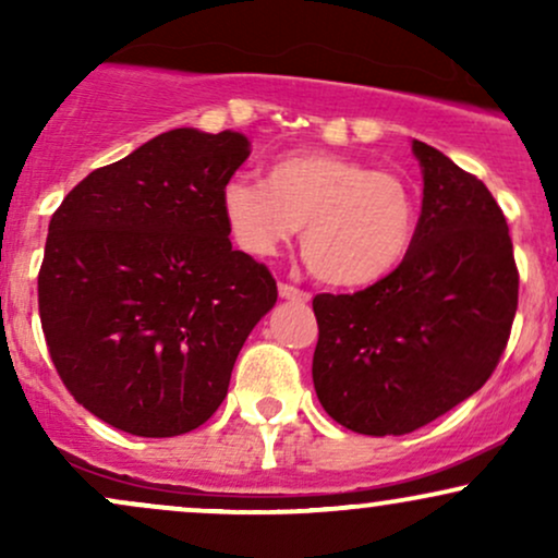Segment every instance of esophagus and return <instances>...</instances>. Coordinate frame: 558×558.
I'll use <instances>...</instances> for the list:
<instances>
[{
  "label": "esophagus",
  "instance_id": "obj_1",
  "mask_svg": "<svg viewBox=\"0 0 558 558\" xmlns=\"http://www.w3.org/2000/svg\"><path fill=\"white\" fill-rule=\"evenodd\" d=\"M278 293H280V299H286V301H299V304H306V301L312 299L306 291H301V288L288 286V283H280V286H278Z\"/></svg>",
  "mask_w": 558,
  "mask_h": 558
}]
</instances>
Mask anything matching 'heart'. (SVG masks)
Instances as JSON below:
<instances>
[{
  "label": "heart",
  "mask_w": 558,
  "mask_h": 558,
  "mask_svg": "<svg viewBox=\"0 0 558 558\" xmlns=\"http://www.w3.org/2000/svg\"><path fill=\"white\" fill-rule=\"evenodd\" d=\"M226 226L243 252L270 257L301 226V254L328 286L383 280L412 252L417 196L401 175L330 151H291L267 181L243 172L220 191Z\"/></svg>",
  "instance_id": "1"
}]
</instances>
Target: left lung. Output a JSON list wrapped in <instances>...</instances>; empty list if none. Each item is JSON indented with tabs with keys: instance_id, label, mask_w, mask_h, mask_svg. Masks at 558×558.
I'll return each instance as SVG.
<instances>
[{
	"instance_id": "1",
	"label": "left lung",
	"mask_w": 558,
	"mask_h": 558,
	"mask_svg": "<svg viewBox=\"0 0 558 558\" xmlns=\"http://www.w3.org/2000/svg\"><path fill=\"white\" fill-rule=\"evenodd\" d=\"M422 215L412 252L356 293H319L312 380L325 412L362 435H407L485 386L517 312L509 226L483 181L412 141Z\"/></svg>"
}]
</instances>
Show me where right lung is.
I'll list each match as a JSON object with an SVG mask.
<instances>
[{"label":"right lung","instance_id":"right-lung-1","mask_svg":"<svg viewBox=\"0 0 558 558\" xmlns=\"http://www.w3.org/2000/svg\"><path fill=\"white\" fill-rule=\"evenodd\" d=\"M248 146L235 131L159 133L52 215L38 272L49 354L75 401L118 430L172 438L204 425L278 301L220 209Z\"/></svg>","mask_w":558,"mask_h":558}]
</instances>
